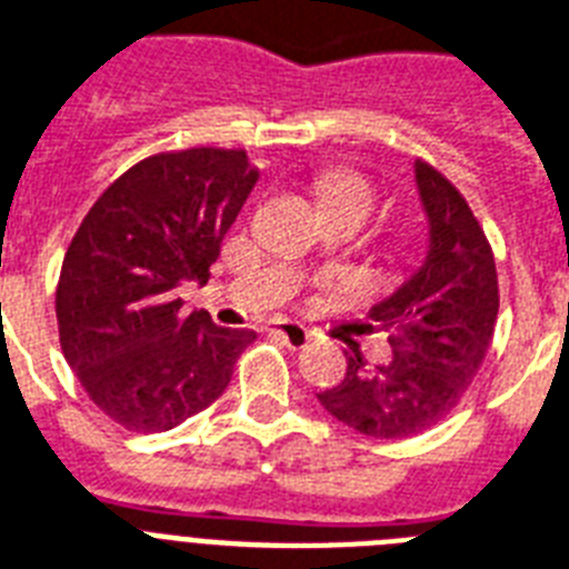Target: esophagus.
Returning a JSON list of instances; mask_svg holds the SVG:
<instances>
[{
    "label": "esophagus",
    "mask_w": 569,
    "mask_h": 569,
    "mask_svg": "<svg viewBox=\"0 0 569 569\" xmlns=\"http://www.w3.org/2000/svg\"><path fill=\"white\" fill-rule=\"evenodd\" d=\"M271 332H277V336H280V339H283L289 348H303V345L312 339V332H309L307 327L295 325V321H277L274 330Z\"/></svg>",
    "instance_id": "34e87169"
}]
</instances>
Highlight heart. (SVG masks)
<instances>
[{
  "mask_svg": "<svg viewBox=\"0 0 569 569\" xmlns=\"http://www.w3.org/2000/svg\"><path fill=\"white\" fill-rule=\"evenodd\" d=\"M325 198L330 204H336V201H357V204H365L371 210L373 189L359 174H332V178L325 180Z\"/></svg>",
  "mask_w": 569,
  "mask_h": 569,
  "instance_id": "heart-1",
  "label": "heart"
}]
</instances>
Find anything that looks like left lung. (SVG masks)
Wrapping results in <instances>:
<instances>
[{
	"instance_id": "obj_1",
	"label": "left lung",
	"mask_w": 569,
	"mask_h": 569,
	"mask_svg": "<svg viewBox=\"0 0 569 569\" xmlns=\"http://www.w3.org/2000/svg\"><path fill=\"white\" fill-rule=\"evenodd\" d=\"M415 183L429 224L423 266L368 312L389 332L391 362L348 353V373L321 391L327 412L371 438H412L459 406L491 348L500 312L497 266L459 189L423 160Z\"/></svg>"
}]
</instances>
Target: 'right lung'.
<instances>
[{"label":"right lung","mask_w":569,"mask_h":569,"mask_svg":"<svg viewBox=\"0 0 569 569\" xmlns=\"http://www.w3.org/2000/svg\"><path fill=\"white\" fill-rule=\"evenodd\" d=\"M260 169L242 149L151 154L119 174L76 230L54 312L87 397L133 432H166L219 400L253 330L187 312Z\"/></svg>","instance_id":"1"}]
</instances>
